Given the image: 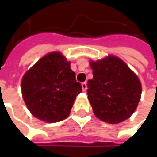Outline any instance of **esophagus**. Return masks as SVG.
<instances>
[{"label": "esophagus", "mask_w": 157, "mask_h": 157, "mask_svg": "<svg viewBox=\"0 0 157 157\" xmlns=\"http://www.w3.org/2000/svg\"><path fill=\"white\" fill-rule=\"evenodd\" d=\"M82 88H83V91H86L87 90V84H86V82H83L81 84Z\"/></svg>", "instance_id": "34e87169"}]
</instances>
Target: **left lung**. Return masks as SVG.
<instances>
[{
    "mask_svg": "<svg viewBox=\"0 0 157 157\" xmlns=\"http://www.w3.org/2000/svg\"><path fill=\"white\" fill-rule=\"evenodd\" d=\"M90 64L94 78L87 82V95L96 117L110 124L128 119L141 99L138 77L115 56L91 61Z\"/></svg>",
    "mask_w": 157,
    "mask_h": 157,
    "instance_id": "8db88e82",
    "label": "left lung"
}]
</instances>
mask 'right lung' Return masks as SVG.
Wrapping results in <instances>:
<instances>
[{
	"instance_id": "obj_1",
	"label": "right lung",
	"mask_w": 157,
	"mask_h": 157,
	"mask_svg": "<svg viewBox=\"0 0 157 157\" xmlns=\"http://www.w3.org/2000/svg\"><path fill=\"white\" fill-rule=\"evenodd\" d=\"M21 94L36 118L57 122L69 116L76 96L82 92L71 63L60 52H51L23 75Z\"/></svg>"
}]
</instances>
